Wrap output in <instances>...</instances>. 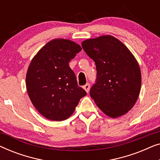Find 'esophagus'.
Returning a JSON list of instances; mask_svg holds the SVG:
<instances>
[{
	"label": "esophagus",
	"mask_w": 160,
	"mask_h": 160,
	"mask_svg": "<svg viewBox=\"0 0 160 160\" xmlns=\"http://www.w3.org/2000/svg\"><path fill=\"white\" fill-rule=\"evenodd\" d=\"M83 88H84L85 89V91L88 93L89 91V88H90V85H89V84H86L84 87H83Z\"/></svg>",
	"instance_id": "1"
}]
</instances>
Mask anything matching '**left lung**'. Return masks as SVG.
I'll return each instance as SVG.
<instances>
[{"label": "left lung", "instance_id": "left-lung-1", "mask_svg": "<svg viewBox=\"0 0 160 160\" xmlns=\"http://www.w3.org/2000/svg\"><path fill=\"white\" fill-rule=\"evenodd\" d=\"M83 49L96 65L95 83L89 94L108 117L125 114L134 106L141 86L138 63L128 48L111 36L88 39Z\"/></svg>", "mask_w": 160, "mask_h": 160}]
</instances>
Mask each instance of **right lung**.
<instances>
[{"label": "right lung", "mask_w": 160, "mask_h": 160, "mask_svg": "<svg viewBox=\"0 0 160 160\" xmlns=\"http://www.w3.org/2000/svg\"><path fill=\"white\" fill-rule=\"evenodd\" d=\"M81 50L73 41L54 39L41 48L30 62L26 76L28 95L35 108L48 119H67L87 95L69 66Z\"/></svg>", "instance_id": "1"}]
</instances>
